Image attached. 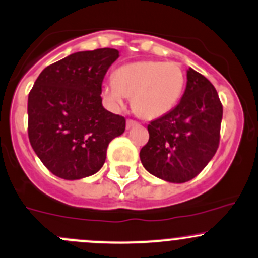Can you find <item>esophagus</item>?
Segmentation results:
<instances>
[{
	"instance_id": "esophagus-1",
	"label": "esophagus",
	"mask_w": 258,
	"mask_h": 258,
	"mask_svg": "<svg viewBox=\"0 0 258 258\" xmlns=\"http://www.w3.org/2000/svg\"><path fill=\"white\" fill-rule=\"evenodd\" d=\"M135 126H137L136 121H134V119H127V122H126V128L127 130L132 128V127H135Z\"/></svg>"
}]
</instances>
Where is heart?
I'll return each instance as SVG.
<instances>
[{
    "mask_svg": "<svg viewBox=\"0 0 258 258\" xmlns=\"http://www.w3.org/2000/svg\"><path fill=\"white\" fill-rule=\"evenodd\" d=\"M185 76L176 62L141 60L119 67L102 86V94L114 108L132 97V108L144 119H156L175 108L184 92Z\"/></svg>",
    "mask_w": 258,
    "mask_h": 258,
    "instance_id": "heart-1",
    "label": "heart"
}]
</instances>
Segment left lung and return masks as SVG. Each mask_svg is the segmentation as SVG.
<instances>
[{
    "label": "left lung",
    "mask_w": 258,
    "mask_h": 258,
    "mask_svg": "<svg viewBox=\"0 0 258 258\" xmlns=\"http://www.w3.org/2000/svg\"><path fill=\"white\" fill-rule=\"evenodd\" d=\"M172 111L147 126L150 139L140 151L145 169L169 182H185L207 166L219 145L223 107L213 84L192 68Z\"/></svg>",
    "instance_id": "8db88e82"
}]
</instances>
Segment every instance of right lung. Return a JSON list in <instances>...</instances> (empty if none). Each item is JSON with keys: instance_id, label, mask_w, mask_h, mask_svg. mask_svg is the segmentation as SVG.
<instances>
[{"instance_id": "add662e5", "label": "right lung", "mask_w": 258, "mask_h": 258, "mask_svg": "<svg viewBox=\"0 0 258 258\" xmlns=\"http://www.w3.org/2000/svg\"><path fill=\"white\" fill-rule=\"evenodd\" d=\"M116 49L78 51L46 67L27 99L29 140L42 164L66 180L91 176L126 119L102 104V82L118 59Z\"/></svg>"}]
</instances>
